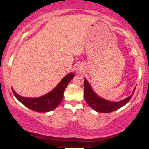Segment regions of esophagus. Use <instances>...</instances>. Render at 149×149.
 <instances>
[{
	"label": "esophagus",
	"instance_id": "1",
	"mask_svg": "<svg viewBox=\"0 0 149 149\" xmlns=\"http://www.w3.org/2000/svg\"><path fill=\"white\" fill-rule=\"evenodd\" d=\"M81 69H82L81 68L79 67V66H77V67L76 68V69H75V70H76V73H79L81 72Z\"/></svg>",
	"mask_w": 149,
	"mask_h": 149
}]
</instances>
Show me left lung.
I'll return each instance as SVG.
<instances>
[{
	"instance_id": "left-lung-1",
	"label": "left lung",
	"mask_w": 149,
	"mask_h": 149,
	"mask_svg": "<svg viewBox=\"0 0 149 149\" xmlns=\"http://www.w3.org/2000/svg\"><path fill=\"white\" fill-rule=\"evenodd\" d=\"M135 87L133 90L132 93L127 98L120 101V102H111V101L107 100L99 96L93 90L91 85L86 78H84V97L85 100L88 104L97 112L100 113H110L115 111L119 109L120 108L123 107L130 100L134 94Z\"/></svg>"
}]
</instances>
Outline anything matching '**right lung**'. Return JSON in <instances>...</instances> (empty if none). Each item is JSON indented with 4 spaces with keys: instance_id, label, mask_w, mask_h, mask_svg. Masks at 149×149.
<instances>
[{
    "instance_id": "1",
    "label": "right lung",
    "mask_w": 149,
    "mask_h": 149,
    "mask_svg": "<svg viewBox=\"0 0 149 149\" xmlns=\"http://www.w3.org/2000/svg\"><path fill=\"white\" fill-rule=\"evenodd\" d=\"M75 76L74 73H70L62 78L60 83L52 90L43 96L36 98H28L20 96L12 88L15 97L22 104L36 112H49L54 110L64 98V92L67 85Z\"/></svg>"
}]
</instances>
